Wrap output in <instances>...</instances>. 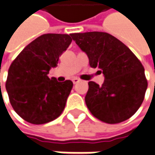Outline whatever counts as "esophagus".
<instances>
[{
  "mask_svg": "<svg viewBox=\"0 0 155 155\" xmlns=\"http://www.w3.org/2000/svg\"><path fill=\"white\" fill-rule=\"evenodd\" d=\"M72 81H73L74 84H77L78 82L81 81V80L78 79V78H73V79H72Z\"/></svg>",
  "mask_w": 155,
  "mask_h": 155,
  "instance_id": "34e87169",
  "label": "esophagus"
}]
</instances>
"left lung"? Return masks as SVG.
<instances>
[{
    "mask_svg": "<svg viewBox=\"0 0 155 155\" xmlns=\"http://www.w3.org/2000/svg\"><path fill=\"white\" fill-rule=\"evenodd\" d=\"M71 37L87 55L90 66L104 74L101 86L88 83L85 101L90 112L108 124L131 117L140 108L148 87L138 58L124 43L105 32L74 33Z\"/></svg>",
    "mask_w": 155,
    "mask_h": 155,
    "instance_id": "1",
    "label": "left lung"
}]
</instances>
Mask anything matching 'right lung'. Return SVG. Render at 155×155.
I'll return each mask as SVG.
<instances>
[{
    "label": "right lung",
    "mask_w": 155,
    "mask_h": 155,
    "mask_svg": "<svg viewBox=\"0 0 155 155\" xmlns=\"http://www.w3.org/2000/svg\"><path fill=\"white\" fill-rule=\"evenodd\" d=\"M70 35L45 34L29 43L12 63L6 89L15 112L35 125L50 122L65 108L73 82L47 76L67 50Z\"/></svg>",
    "instance_id": "obj_1"
}]
</instances>
